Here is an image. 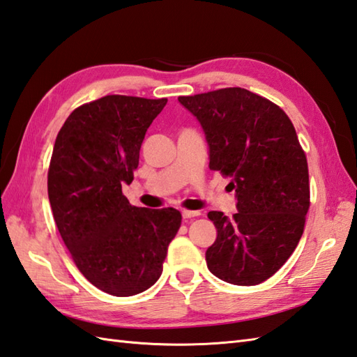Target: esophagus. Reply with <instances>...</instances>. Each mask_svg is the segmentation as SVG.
<instances>
[{"mask_svg":"<svg viewBox=\"0 0 357 357\" xmlns=\"http://www.w3.org/2000/svg\"><path fill=\"white\" fill-rule=\"evenodd\" d=\"M199 215H201L199 211H196V210H183V218L184 219H192V218H196Z\"/></svg>","mask_w":357,"mask_h":357,"instance_id":"1","label":"esophagus"}]
</instances>
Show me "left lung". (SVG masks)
I'll return each instance as SVG.
<instances>
[{
    "mask_svg": "<svg viewBox=\"0 0 357 357\" xmlns=\"http://www.w3.org/2000/svg\"><path fill=\"white\" fill-rule=\"evenodd\" d=\"M178 101L206 135L210 169L230 176L233 218L208 211L218 236L208 270L233 285H257L282 267L304 233L310 207L308 165L290 118L276 104L241 87Z\"/></svg>",
    "mask_w": 357,
    "mask_h": 357,
    "instance_id": "obj_1",
    "label": "left lung"
}]
</instances>
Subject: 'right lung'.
I'll return each mask as SVG.
<instances>
[{"instance_id":"obj_1","label":"right lung","mask_w":357,"mask_h":357,"mask_svg":"<svg viewBox=\"0 0 357 357\" xmlns=\"http://www.w3.org/2000/svg\"><path fill=\"white\" fill-rule=\"evenodd\" d=\"M165 104V98L102 96L70 113L53 147L47 192L58 231L89 282L119 298L156 282L183 219L172 207L130 206L123 195Z\"/></svg>"}]
</instances>
